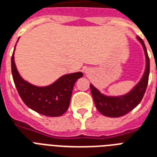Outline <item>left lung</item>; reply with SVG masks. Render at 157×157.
<instances>
[{"mask_svg": "<svg viewBox=\"0 0 157 157\" xmlns=\"http://www.w3.org/2000/svg\"><path fill=\"white\" fill-rule=\"evenodd\" d=\"M137 39L141 42L145 51L147 67H146L144 76L139 83L134 87V89L129 92L128 94L123 96L108 97L100 94V92L97 89H95L92 85H90V90L94 99V105L98 110L105 116L118 118L125 115L132 110L135 107H137L145 94L146 90L147 87L149 72H150V60L143 40L140 37H137Z\"/></svg>", "mask_w": 157, "mask_h": 157, "instance_id": "obj_1", "label": "left lung"}]
</instances>
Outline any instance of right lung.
Returning a JSON list of instances; mask_svg holds the SVG:
<instances>
[{"instance_id":"obj_1","label":"right lung","mask_w":157,"mask_h":157,"mask_svg":"<svg viewBox=\"0 0 157 157\" xmlns=\"http://www.w3.org/2000/svg\"><path fill=\"white\" fill-rule=\"evenodd\" d=\"M14 52L11 57L12 76L24 103L31 109L43 115L49 117L63 115L70 105L74 85L77 79L83 76L82 72L65 75L48 86H34L24 81L20 76L14 61Z\"/></svg>"}]
</instances>
